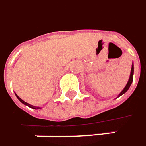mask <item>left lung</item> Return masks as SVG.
<instances>
[{
  "mask_svg": "<svg viewBox=\"0 0 146 146\" xmlns=\"http://www.w3.org/2000/svg\"><path fill=\"white\" fill-rule=\"evenodd\" d=\"M133 77H134V63L132 64V67H131V71H130V75H129V80H128V83H127V84L125 85V87L124 88V89H123V90L120 92V94L118 95V97L123 95L125 93H126V92L128 91V89L129 88V87H130L132 82H133Z\"/></svg>",
  "mask_w": 146,
  "mask_h": 146,
  "instance_id": "1",
  "label": "left lung"
}]
</instances>
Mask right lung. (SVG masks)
<instances>
[{"label": "right lung", "instance_id": "right-lung-1", "mask_svg": "<svg viewBox=\"0 0 146 146\" xmlns=\"http://www.w3.org/2000/svg\"><path fill=\"white\" fill-rule=\"evenodd\" d=\"M16 96H17V98L19 100V101L20 102H21L23 104H25V105H27V106H28V107H30V108H32V109H34V110H40V109H42L41 107H36V106H33V105H31L30 104H28V103H27V102H25L24 100H22L21 99L20 97L19 96H17V94H16Z\"/></svg>", "mask_w": 146, "mask_h": 146}]
</instances>
